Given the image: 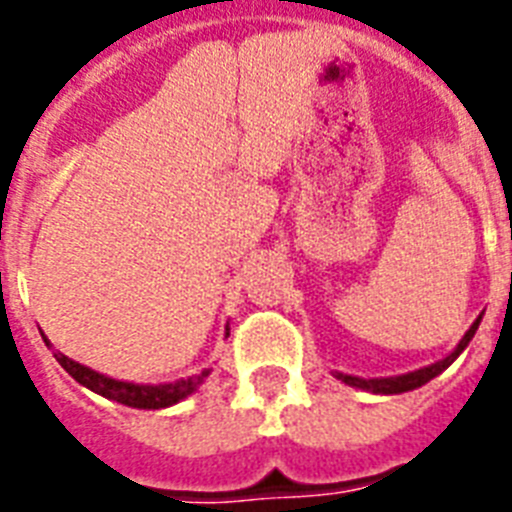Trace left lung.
<instances>
[{"label": "left lung", "instance_id": "1", "mask_svg": "<svg viewBox=\"0 0 512 512\" xmlns=\"http://www.w3.org/2000/svg\"><path fill=\"white\" fill-rule=\"evenodd\" d=\"M479 322H482V317H476V322L471 325V328L466 330V336L461 338V343L455 346L453 351H450L445 359H440V362L429 364V367H422L416 369V372H409V375H398V377H372V380H364V377H354V375H343V372H336V377L341 382H346V385H351V388H359V390H369V393H382V395H395V393H409V390H416L422 388L424 382H429L432 377H437L442 372V369H448L450 364L461 356V351L466 349L468 343H471V338H474L476 328H479Z\"/></svg>", "mask_w": 512, "mask_h": 512}]
</instances>
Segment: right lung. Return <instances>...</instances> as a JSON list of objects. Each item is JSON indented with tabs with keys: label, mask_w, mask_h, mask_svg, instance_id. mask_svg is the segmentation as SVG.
Returning a JSON list of instances; mask_svg holds the SVG:
<instances>
[{
	"label": "right lung",
	"mask_w": 512,
	"mask_h": 512,
	"mask_svg": "<svg viewBox=\"0 0 512 512\" xmlns=\"http://www.w3.org/2000/svg\"><path fill=\"white\" fill-rule=\"evenodd\" d=\"M49 343V341H46ZM57 362L62 364L72 377H75L80 385H85L93 393L109 398V401L124 403V406H132V409H166V406H174L182 398L195 393L200 385L205 382V377L210 375V369H203L200 375L184 377V380L176 382H163V385H137V382H124L114 380V377H106L96 369L85 367V364H77L72 359H67L64 354H54Z\"/></svg>",
	"instance_id": "add662e5"
}]
</instances>
